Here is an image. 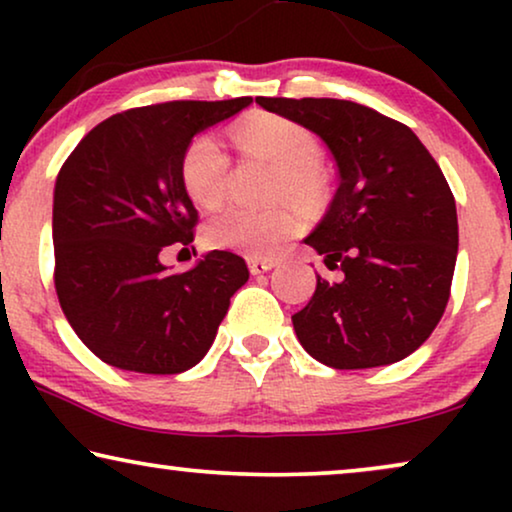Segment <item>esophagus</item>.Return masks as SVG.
Listing matches in <instances>:
<instances>
[{"label": "esophagus", "instance_id": "34e87169", "mask_svg": "<svg viewBox=\"0 0 512 512\" xmlns=\"http://www.w3.org/2000/svg\"><path fill=\"white\" fill-rule=\"evenodd\" d=\"M247 265H249L251 275H263V272H268V270L275 268L277 261H275V258H256V256H251V258H247Z\"/></svg>", "mask_w": 512, "mask_h": 512}]
</instances>
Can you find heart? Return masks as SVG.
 <instances>
[{
	"label": "heart",
	"instance_id": "heart-1",
	"mask_svg": "<svg viewBox=\"0 0 512 512\" xmlns=\"http://www.w3.org/2000/svg\"><path fill=\"white\" fill-rule=\"evenodd\" d=\"M235 139L244 151L272 160L277 165V195L307 200L319 188L317 142L312 132L289 118L258 114L235 128ZM228 156L212 132H202L188 142L181 156V181L195 205L209 207L219 202L228 184ZM293 216L282 207L251 209L242 205H223L205 221L202 235L214 249H233L251 256H265L279 249L293 233Z\"/></svg>",
	"mask_w": 512,
	"mask_h": 512
}]
</instances>
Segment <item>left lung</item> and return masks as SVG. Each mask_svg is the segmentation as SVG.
I'll return each mask as SVG.
<instances>
[{"label": "left lung", "mask_w": 512, "mask_h": 512, "mask_svg": "<svg viewBox=\"0 0 512 512\" xmlns=\"http://www.w3.org/2000/svg\"><path fill=\"white\" fill-rule=\"evenodd\" d=\"M265 111L314 132L340 186L305 244L338 282L291 317L324 366L359 370L410 356L443 317L459 249L457 205L440 167L408 125L331 97H256Z\"/></svg>", "instance_id": "1"}]
</instances>
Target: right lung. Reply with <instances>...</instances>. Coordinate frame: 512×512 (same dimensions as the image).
I'll return each instance as SVG.
<instances>
[{"instance_id":"add662e5","label":"right lung","mask_w":512,"mask_h":512,"mask_svg":"<svg viewBox=\"0 0 512 512\" xmlns=\"http://www.w3.org/2000/svg\"><path fill=\"white\" fill-rule=\"evenodd\" d=\"M249 104L235 97L123 111L95 125L62 165L55 291L74 333L109 366L144 375L193 368L247 284V263L230 251H209L186 272L167 270L160 251L191 244L198 223L181 181L188 142Z\"/></svg>"}]
</instances>
